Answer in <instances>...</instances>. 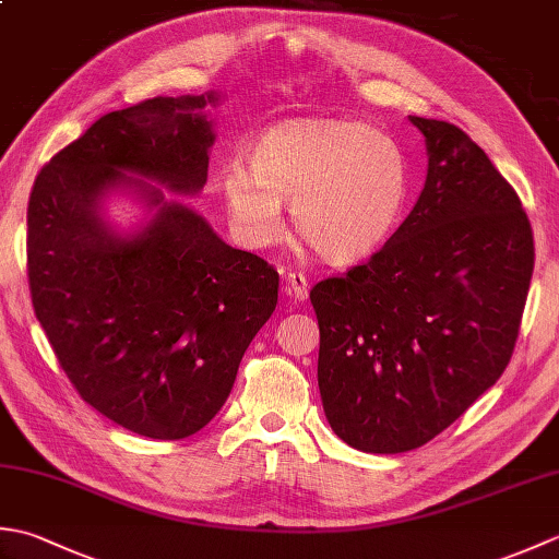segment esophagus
Here are the masks:
<instances>
[{
    "mask_svg": "<svg viewBox=\"0 0 559 559\" xmlns=\"http://www.w3.org/2000/svg\"><path fill=\"white\" fill-rule=\"evenodd\" d=\"M307 290H310V283H307L305 273L290 271L286 276V293L293 295L295 300H307Z\"/></svg>",
    "mask_w": 559,
    "mask_h": 559,
    "instance_id": "34e87169",
    "label": "esophagus"
}]
</instances>
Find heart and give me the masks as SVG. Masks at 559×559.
Listing matches in <instances>:
<instances>
[{"label":"heart","mask_w":559,"mask_h":559,"mask_svg":"<svg viewBox=\"0 0 559 559\" xmlns=\"http://www.w3.org/2000/svg\"><path fill=\"white\" fill-rule=\"evenodd\" d=\"M252 173L230 165L221 194L233 230L252 247L283 235L281 201H293L295 230L319 257L350 264L396 230L408 194V165L386 132L355 120H288L257 139Z\"/></svg>","instance_id":"1"}]
</instances>
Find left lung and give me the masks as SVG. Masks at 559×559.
<instances>
[{
	"instance_id": "1",
	"label": "left lung",
	"mask_w": 559,
	"mask_h": 559,
	"mask_svg": "<svg viewBox=\"0 0 559 559\" xmlns=\"http://www.w3.org/2000/svg\"><path fill=\"white\" fill-rule=\"evenodd\" d=\"M411 122L427 144L418 204L365 264L310 290L326 420L370 454L427 444L502 377L536 261L519 194L476 141Z\"/></svg>"
}]
</instances>
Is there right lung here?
<instances>
[{
  "label": "right lung",
  "instance_id": "right-lung-1",
  "mask_svg": "<svg viewBox=\"0 0 559 559\" xmlns=\"http://www.w3.org/2000/svg\"><path fill=\"white\" fill-rule=\"evenodd\" d=\"M216 93L141 100L93 122L45 163L28 199V288L71 386L151 439L199 432L276 310L278 271L124 170L194 194L206 185ZM132 181L159 206L132 241L104 228L97 199Z\"/></svg>",
  "mask_w": 559,
  "mask_h": 559
}]
</instances>
